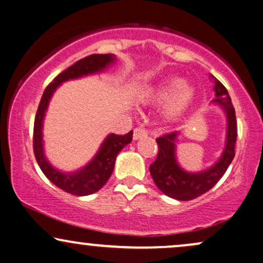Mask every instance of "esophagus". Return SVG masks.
<instances>
[{
    "instance_id": "obj_1",
    "label": "esophagus",
    "mask_w": 263,
    "mask_h": 263,
    "mask_svg": "<svg viewBox=\"0 0 263 263\" xmlns=\"http://www.w3.org/2000/svg\"><path fill=\"white\" fill-rule=\"evenodd\" d=\"M147 136V131L144 128H141V127H136L134 129V140L137 141V140H141V138L146 137Z\"/></svg>"
}]
</instances>
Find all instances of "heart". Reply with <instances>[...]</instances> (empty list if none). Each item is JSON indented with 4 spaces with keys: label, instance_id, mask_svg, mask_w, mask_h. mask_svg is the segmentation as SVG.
Masks as SVG:
<instances>
[{
    "label": "heart",
    "instance_id": "b5f03b06",
    "mask_svg": "<svg viewBox=\"0 0 263 263\" xmlns=\"http://www.w3.org/2000/svg\"><path fill=\"white\" fill-rule=\"evenodd\" d=\"M141 100L151 104H161V115L165 122H177L188 112L195 100L194 86L179 78L163 80L148 86L140 95Z\"/></svg>",
    "mask_w": 263,
    "mask_h": 263
}]
</instances>
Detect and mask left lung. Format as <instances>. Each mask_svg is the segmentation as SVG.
Instances as JSON below:
<instances>
[{
	"mask_svg": "<svg viewBox=\"0 0 263 263\" xmlns=\"http://www.w3.org/2000/svg\"><path fill=\"white\" fill-rule=\"evenodd\" d=\"M214 83L215 99L211 104L218 105L226 116L225 147L218 162L208 170L188 172L180 167L177 159V142L179 132L174 131L157 138L158 155L149 165L151 176L163 194L177 200H192L206 193L225 174L235 157V142L237 137V125L235 108L232 106L228 90L215 77L210 75Z\"/></svg>",
	"mask_w": 263,
	"mask_h": 263,
	"instance_id": "1",
	"label": "left lung"
}]
</instances>
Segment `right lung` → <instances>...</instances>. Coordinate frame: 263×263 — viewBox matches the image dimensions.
Here are the masks:
<instances>
[{
    "label": "right lung",
    "instance_id": "obj_1",
    "mask_svg": "<svg viewBox=\"0 0 263 263\" xmlns=\"http://www.w3.org/2000/svg\"><path fill=\"white\" fill-rule=\"evenodd\" d=\"M116 62L115 54H92L86 58L78 60L75 64L69 66L62 71L52 83L45 87L43 96L37 110L34 119V129H33V149L39 168L44 176L54 185L78 197L90 195L100 190L106 184L108 178L112 174L116 157L121 149L132 141V131L126 135L110 134L102 141L100 148L87 164L80 170L74 172H63L50 164L44 153L43 141V122L45 112L48 110L50 99L55 90L63 83L69 80L80 79V78L102 73Z\"/></svg>",
    "mask_w": 263,
    "mask_h": 263
}]
</instances>
